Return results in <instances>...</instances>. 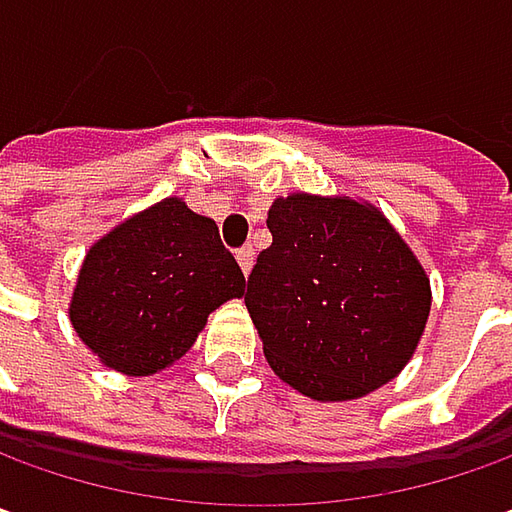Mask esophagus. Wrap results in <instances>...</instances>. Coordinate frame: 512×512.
Segmentation results:
<instances>
[{
  "label": "esophagus",
  "mask_w": 512,
  "mask_h": 512,
  "mask_svg": "<svg viewBox=\"0 0 512 512\" xmlns=\"http://www.w3.org/2000/svg\"><path fill=\"white\" fill-rule=\"evenodd\" d=\"M235 257H238L243 274L252 272V266H255V249H252V246H243V249H238V252H235Z\"/></svg>",
  "instance_id": "34e87169"
}]
</instances>
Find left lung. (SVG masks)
<instances>
[{
  "instance_id": "8db88e82",
  "label": "left lung",
  "mask_w": 512,
  "mask_h": 512,
  "mask_svg": "<svg viewBox=\"0 0 512 512\" xmlns=\"http://www.w3.org/2000/svg\"><path fill=\"white\" fill-rule=\"evenodd\" d=\"M266 226L246 309L272 371L317 402L382 388L414 357L431 280L374 203L291 192Z\"/></svg>"
}]
</instances>
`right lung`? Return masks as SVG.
Here are the masks:
<instances>
[{
	"instance_id": "obj_1",
	"label": "right lung",
	"mask_w": 512,
	"mask_h": 512,
	"mask_svg": "<svg viewBox=\"0 0 512 512\" xmlns=\"http://www.w3.org/2000/svg\"><path fill=\"white\" fill-rule=\"evenodd\" d=\"M246 277L226 252L218 223L184 198H164L98 238L81 263L70 323L101 365L152 377L178 362Z\"/></svg>"
}]
</instances>
